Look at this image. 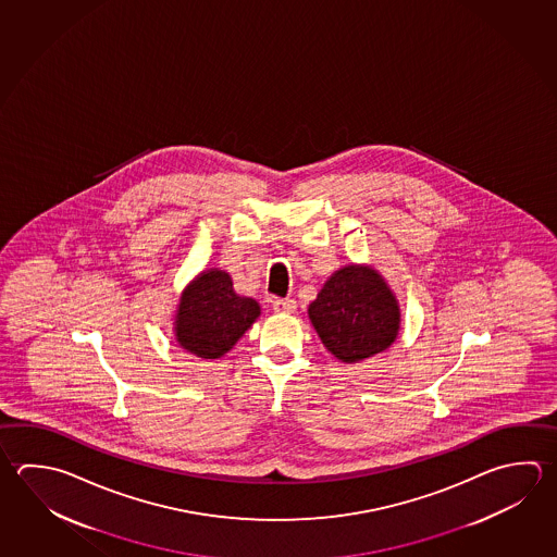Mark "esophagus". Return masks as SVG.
<instances>
[{
	"mask_svg": "<svg viewBox=\"0 0 557 557\" xmlns=\"http://www.w3.org/2000/svg\"><path fill=\"white\" fill-rule=\"evenodd\" d=\"M272 307L275 313H294L295 309H297V304H295L294 299H272Z\"/></svg>",
	"mask_w": 557,
	"mask_h": 557,
	"instance_id": "34e87169",
	"label": "esophagus"
}]
</instances>
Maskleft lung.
I'll use <instances>...</instances> for the list:
<instances>
[{
	"label": "left lung",
	"mask_w": 557,
	"mask_h": 557,
	"mask_svg": "<svg viewBox=\"0 0 557 557\" xmlns=\"http://www.w3.org/2000/svg\"><path fill=\"white\" fill-rule=\"evenodd\" d=\"M309 319L326 350L343 362L386 350L399 329L396 297L379 273L364 265L333 273L309 305Z\"/></svg>",
	"instance_id": "left-lung-1"
}]
</instances>
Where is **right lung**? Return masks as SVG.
<instances>
[{
    "label": "right lung",
    "mask_w": 557,
    "mask_h": 557,
    "mask_svg": "<svg viewBox=\"0 0 557 557\" xmlns=\"http://www.w3.org/2000/svg\"><path fill=\"white\" fill-rule=\"evenodd\" d=\"M260 315V305L232 289L221 270L200 273L185 289L177 313L181 347L200 358H221Z\"/></svg>",
    "instance_id": "right-lung-1"
}]
</instances>
